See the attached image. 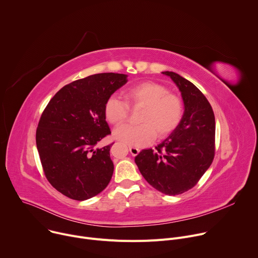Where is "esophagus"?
<instances>
[{
	"instance_id": "esophagus-1",
	"label": "esophagus",
	"mask_w": 258,
	"mask_h": 258,
	"mask_svg": "<svg viewBox=\"0 0 258 258\" xmlns=\"http://www.w3.org/2000/svg\"><path fill=\"white\" fill-rule=\"evenodd\" d=\"M140 149L139 148H137V147H133V146H130V152H131V154L133 155V156H136V155H138L139 153H140Z\"/></svg>"
}]
</instances>
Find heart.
<instances>
[{
    "label": "heart",
    "mask_w": 258,
    "mask_h": 258,
    "mask_svg": "<svg viewBox=\"0 0 258 258\" xmlns=\"http://www.w3.org/2000/svg\"><path fill=\"white\" fill-rule=\"evenodd\" d=\"M125 97L127 102L117 96L109 97L105 103L106 119L114 125L124 122L130 115V105L144 108L140 116L142 124H122L114 131L115 139L130 146H146L157 135L164 138L179 124L183 114L181 99L163 85L155 82H143L131 87Z\"/></svg>",
    "instance_id": "b5f03b06"
}]
</instances>
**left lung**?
Masks as SVG:
<instances>
[{
    "label": "left lung",
    "instance_id": "1",
    "mask_svg": "<svg viewBox=\"0 0 258 258\" xmlns=\"http://www.w3.org/2000/svg\"><path fill=\"white\" fill-rule=\"evenodd\" d=\"M181 93L185 105L177 127L157 147L144 149L135 158L140 172L165 195L185 193L197 185L215 153V118L211 105L191 82L163 71Z\"/></svg>",
    "mask_w": 258,
    "mask_h": 258
}]
</instances>
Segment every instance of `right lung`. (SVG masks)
<instances>
[{"label": "right lung", "mask_w": 258, "mask_h": 258, "mask_svg": "<svg viewBox=\"0 0 258 258\" xmlns=\"http://www.w3.org/2000/svg\"><path fill=\"white\" fill-rule=\"evenodd\" d=\"M121 73H98L64 86L42 113L35 141L44 173L66 197L84 201L101 193L112 177L110 147L96 148L111 134L104 113L109 97L126 84Z\"/></svg>", "instance_id": "1"}]
</instances>
